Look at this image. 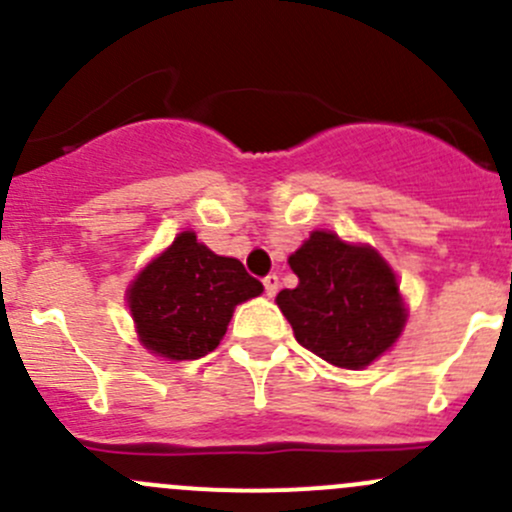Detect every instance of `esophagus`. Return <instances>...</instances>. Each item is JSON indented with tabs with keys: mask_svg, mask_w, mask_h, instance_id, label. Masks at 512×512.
I'll list each match as a JSON object with an SVG mask.
<instances>
[{
	"mask_svg": "<svg viewBox=\"0 0 512 512\" xmlns=\"http://www.w3.org/2000/svg\"><path fill=\"white\" fill-rule=\"evenodd\" d=\"M262 285H265V292H267V297H275V294H277V289H280V277H277L275 272H270V275H267L265 280H262Z\"/></svg>",
	"mask_w": 512,
	"mask_h": 512,
	"instance_id": "obj_1",
	"label": "esophagus"
}]
</instances>
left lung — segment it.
Listing matches in <instances>:
<instances>
[{
  "label": "left lung",
  "instance_id": "obj_1",
  "mask_svg": "<svg viewBox=\"0 0 512 512\" xmlns=\"http://www.w3.org/2000/svg\"><path fill=\"white\" fill-rule=\"evenodd\" d=\"M289 267L299 285L282 289L277 304L304 349L342 369H364L394 347L406 309L379 252L317 230Z\"/></svg>",
  "mask_w": 512,
  "mask_h": 512
}]
</instances>
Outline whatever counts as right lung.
I'll return each mask as SVG.
<instances>
[{
	"label": "right lung",
	"mask_w": 512,
	"mask_h": 512,
	"mask_svg": "<svg viewBox=\"0 0 512 512\" xmlns=\"http://www.w3.org/2000/svg\"><path fill=\"white\" fill-rule=\"evenodd\" d=\"M260 292L262 282L240 260L215 255L195 232H180L128 289V307L146 349L183 361L213 352L237 304Z\"/></svg>",
	"instance_id": "right-lung-1"
}]
</instances>
